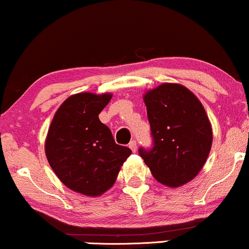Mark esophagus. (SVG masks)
<instances>
[{
	"instance_id": "obj_1",
	"label": "esophagus",
	"mask_w": 249,
	"mask_h": 249,
	"mask_svg": "<svg viewBox=\"0 0 249 249\" xmlns=\"http://www.w3.org/2000/svg\"><path fill=\"white\" fill-rule=\"evenodd\" d=\"M129 147L131 150H132L133 152L137 151V142H136L135 139H133V141H131L130 144H129Z\"/></svg>"
}]
</instances>
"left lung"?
Returning <instances> with one entry per match:
<instances>
[{
  "instance_id": "left-lung-1",
  "label": "left lung",
  "mask_w": 249,
  "mask_h": 249,
  "mask_svg": "<svg viewBox=\"0 0 249 249\" xmlns=\"http://www.w3.org/2000/svg\"><path fill=\"white\" fill-rule=\"evenodd\" d=\"M152 147L138 152L152 176L168 187H179L206 163L213 142L210 122L200 100L187 87L163 84L144 95Z\"/></svg>"
}]
</instances>
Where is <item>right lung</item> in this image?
<instances>
[{"mask_svg":"<svg viewBox=\"0 0 249 249\" xmlns=\"http://www.w3.org/2000/svg\"><path fill=\"white\" fill-rule=\"evenodd\" d=\"M111 94L78 93L62 103L49 126L45 150L51 168L70 189L99 196L116 182L131 155L114 142L99 113Z\"/></svg>","mask_w":249,"mask_h":249,"instance_id":"add662e5","label":"right lung"}]
</instances>
